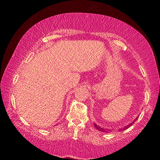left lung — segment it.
Returning a JSON list of instances; mask_svg holds the SVG:
<instances>
[{
	"label": "left lung",
	"instance_id": "left-lung-1",
	"mask_svg": "<svg viewBox=\"0 0 160 160\" xmlns=\"http://www.w3.org/2000/svg\"><path fill=\"white\" fill-rule=\"evenodd\" d=\"M138 118V117H137L136 118H135V120H134V121H132V122L131 123L128 124V126H125V127H124V128H120V129L118 130V131H122V130H125V129H126V128H129V127H131V126L132 125V123H134L135 121L137 120ZM94 127H95V128H96L97 130H99V131H102V132H109V131H111V130H109V129H108V130L107 129V130H106V129L102 128H101V127H99V126H97V124H96V123H94Z\"/></svg>",
	"mask_w": 160,
	"mask_h": 160
}]
</instances>
